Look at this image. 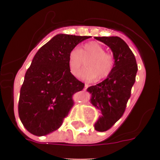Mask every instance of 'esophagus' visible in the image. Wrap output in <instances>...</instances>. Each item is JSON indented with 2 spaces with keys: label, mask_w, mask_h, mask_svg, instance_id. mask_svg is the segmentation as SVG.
<instances>
[{
  "label": "esophagus",
  "mask_w": 160,
  "mask_h": 160,
  "mask_svg": "<svg viewBox=\"0 0 160 160\" xmlns=\"http://www.w3.org/2000/svg\"><path fill=\"white\" fill-rule=\"evenodd\" d=\"M90 87V85L88 84V83H85V86H84V90H87L88 89V88H89Z\"/></svg>",
  "instance_id": "obj_1"
}]
</instances>
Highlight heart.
I'll return each instance as SVG.
<instances>
[{"instance_id":"b5f03b06","label":"heart","mask_w":160,"mask_h":160,"mask_svg":"<svg viewBox=\"0 0 160 160\" xmlns=\"http://www.w3.org/2000/svg\"><path fill=\"white\" fill-rule=\"evenodd\" d=\"M85 62L86 69L81 74L86 80H104L111 75L115 67L114 55L105 52L98 42L92 41L83 45L81 49L73 48L68 56L69 70L72 75L78 76Z\"/></svg>"}]
</instances>
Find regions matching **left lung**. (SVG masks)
I'll list each match as a JSON object with an SVG mask.
<instances>
[{
	"mask_svg": "<svg viewBox=\"0 0 160 160\" xmlns=\"http://www.w3.org/2000/svg\"><path fill=\"white\" fill-rule=\"evenodd\" d=\"M94 38L110 47L116 60L114 70L107 79L88 88L92 95L91 103L102 112V116L95 123V129L105 132L125 113L138 66L133 52L123 39L118 36Z\"/></svg>",
	"mask_w": 160,
	"mask_h": 160,
	"instance_id": "1",
	"label": "left lung"
}]
</instances>
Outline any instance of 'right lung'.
<instances>
[{"mask_svg":"<svg viewBox=\"0 0 160 160\" xmlns=\"http://www.w3.org/2000/svg\"><path fill=\"white\" fill-rule=\"evenodd\" d=\"M90 36L59 34L34 56L21 88L18 114L30 133L42 136L60 128L84 83L70 73V50Z\"/></svg>","mask_w":160,"mask_h":160,"instance_id":"add662e5","label":"right lung"}]
</instances>
